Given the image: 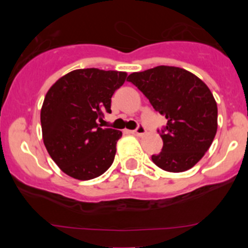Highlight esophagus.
<instances>
[{"label":"esophagus","mask_w":248,"mask_h":248,"mask_svg":"<svg viewBox=\"0 0 248 248\" xmlns=\"http://www.w3.org/2000/svg\"><path fill=\"white\" fill-rule=\"evenodd\" d=\"M132 133L136 134V136H138V137H141V136H144L145 133H146V129H145V127L142 126V124H139V126L137 127L134 131H132Z\"/></svg>","instance_id":"34e87169"}]
</instances>
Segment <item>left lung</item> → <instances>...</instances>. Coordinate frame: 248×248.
Returning a JSON list of instances; mask_svg holds the SVG:
<instances>
[{
    "instance_id": "left-lung-1",
    "label": "left lung",
    "mask_w": 248,
    "mask_h": 248,
    "mask_svg": "<svg viewBox=\"0 0 248 248\" xmlns=\"http://www.w3.org/2000/svg\"><path fill=\"white\" fill-rule=\"evenodd\" d=\"M132 82L167 119L158 129L163 147L151 159L166 171L181 172L196 166L217 132V104L209 87L191 72L157 66L129 74Z\"/></svg>"
}]
</instances>
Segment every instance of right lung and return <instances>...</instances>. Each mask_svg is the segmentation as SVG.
<instances>
[{"instance_id": "obj_1", "label": "right lung", "mask_w": 248, "mask_h": 248, "mask_svg": "<svg viewBox=\"0 0 248 248\" xmlns=\"http://www.w3.org/2000/svg\"><path fill=\"white\" fill-rule=\"evenodd\" d=\"M124 72L76 69L49 89L41 110L43 141L62 171L78 180L98 177L110 168L122 132L101 128L103 112L126 80Z\"/></svg>"}]
</instances>
